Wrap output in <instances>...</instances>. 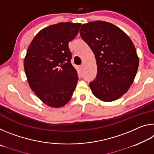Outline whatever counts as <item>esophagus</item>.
<instances>
[{"label": "esophagus", "instance_id": "34e87169", "mask_svg": "<svg viewBox=\"0 0 154 154\" xmlns=\"http://www.w3.org/2000/svg\"><path fill=\"white\" fill-rule=\"evenodd\" d=\"M80 68H81V69H83V68H84V64H81Z\"/></svg>", "mask_w": 154, "mask_h": 154}]
</instances>
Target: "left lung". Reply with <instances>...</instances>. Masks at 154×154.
Instances as JSON below:
<instances>
[{
    "mask_svg": "<svg viewBox=\"0 0 154 154\" xmlns=\"http://www.w3.org/2000/svg\"><path fill=\"white\" fill-rule=\"evenodd\" d=\"M79 33L97 64L96 79L89 83L92 94L105 102L120 98L133 83L139 67L132 41L120 28L104 21L83 24Z\"/></svg>",
    "mask_w": 154,
    "mask_h": 154,
    "instance_id": "left-lung-1",
    "label": "left lung"
}]
</instances>
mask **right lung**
Listing matches in <instances>:
<instances>
[{
  "label": "right lung",
  "mask_w": 154,
  "mask_h": 154,
  "mask_svg": "<svg viewBox=\"0 0 154 154\" xmlns=\"http://www.w3.org/2000/svg\"><path fill=\"white\" fill-rule=\"evenodd\" d=\"M80 23L61 22L41 30L28 48L24 71L31 89L51 107L69 102L78 75L71 64L69 43L77 35Z\"/></svg>",
  "instance_id": "obj_1"
}]
</instances>
